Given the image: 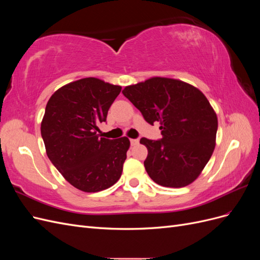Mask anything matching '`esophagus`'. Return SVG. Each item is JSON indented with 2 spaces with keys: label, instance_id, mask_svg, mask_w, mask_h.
Wrapping results in <instances>:
<instances>
[{
  "label": "esophagus",
  "instance_id": "34e87169",
  "mask_svg": "<svg viewBox=\"0 0 260 260\" xmlns=\"http://www.w3.org/2000/svg\"><path fill=\"white\" fill-rule=\"evenodd\" d=\"M130 143L132 146H136L139 144V139H131L130 140Z\"/></svg>",
  "mask_w": 260,
  "mask_h": 260
}]
</instances>
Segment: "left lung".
Listing matches in <instances>:
<instances>
[{
	"label": "left lung",
	"instance_id": "1",
	"mask_svg": "<svg viewBox=\"0 0 260 260\" xmlns=\"http://www.w3.org/2000/svg\"><path fill=\"white\" fill-rule=\"evenodd\" d=\"M122 93L148 123H160V140H140L147 148L144 167L154 182L183 187L198 179L214 152L218 129L206 96L191 84L162 77L125 86Z\"/></svg>",
	"mask_w": 260,
	"mask_h": 260
}]
</instances>
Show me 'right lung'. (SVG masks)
Listing matches in <instances>:
<instances>
[{
	"mask_svg": "<svg viewBox=\"0 0 260 260\" xmlns=\"http://www.w3.org/2000/svg\"><path fill=\"white\" fill-rule=\"evenodd\" d=\"M120 85L83 78L61 86L50 98L41 122L46 155L68 182L83 192H100L119 180L130 146L128 138H100L98 125Z\"/></svg>",
	"mask_w": 260,
	"mask_h": 260,
	"instance_id": "obj_1",
	"label": "right lung"
}]
</instances>
